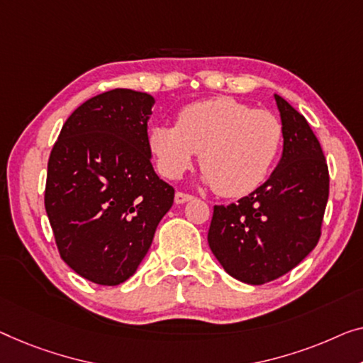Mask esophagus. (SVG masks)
Here are the masks:
<instances>
[{
    "instance_id": "34e87169",
    "label": "esophagus",
    "mask_w": 363,
    "mask_h": 363,
    "mask_svg": "<svg viewBox=\"0 0 363 363\" xmlns=\"http://www.w3.org/2000/svg\"><path fill=\"white\" fill-rule=\"evenodd\" d=\"M194 197L191 196V194H186V192H176L174 196V202L176 203H186L189 202V200H192Z\"/></svg>"
}]
</instances>
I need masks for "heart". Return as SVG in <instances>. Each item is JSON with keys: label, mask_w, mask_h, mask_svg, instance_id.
Wrapping results in <instances>:
<instances>
[{"label": "heart", "mask_w": 363, "mask_h": 363, "mask_svg": "<svg viewBox=\"0 0 363 363\" xmlns=\"http://www.w3.org/2000/svg\"><path fill=\"white\" fill-rule=\"evenodd\" d=\"M284 143L277 116L231 97L182 107L176 127L158 123L148 145L161 174L177 179L200 153L202 181L223 197H242L261 187Z\"/></svg>", "instance_id": "1"}]
</instances>
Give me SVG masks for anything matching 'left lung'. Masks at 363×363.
<instances>
[{
  "mask_svg": "<svg viewBox=\"0 0 363 363\" xmlns=\"http://www.w3.org/2000/svg\"><path fill=\"white\" fill-rule=\"evenodd\" d=\"M284 127V150L269 179L238 203L215 205L208 246L226 272L262 285L282 277L321 236L329 172L306 118L274 94Z\"/></svg>",
  "mask_w": 363,
  "mask_h": 363,
  "instance_id": "left-lung-1",
  "label": "left lung"
}]
</instances>
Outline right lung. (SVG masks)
Here are the masks:
<instances>
[{"label": "right lung", "instance_id": "add662e5", "mask_svg": "<svg viewBox=\"0 0 363 363\" xmlns=\"http://www.w3.org/2000/svg\"><path fill=\"white\" fill-rule=\"evenodd\" d=\"M155 97L112 89L67 118L48 160L45 210L65 262L97 285L137 272L174 189L151 164Z\"/></svg>", "mask_w": 363, "mask_h": 363}]
</instances>
